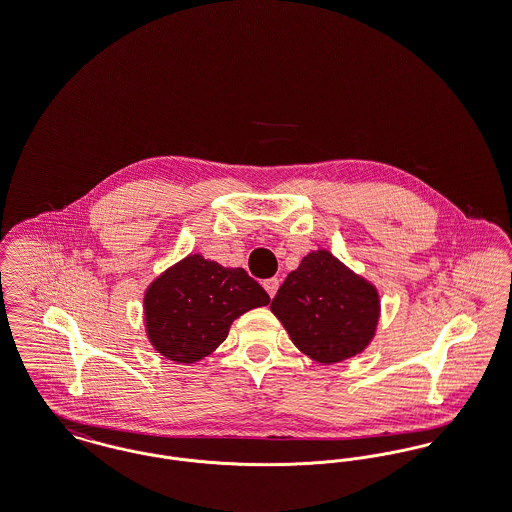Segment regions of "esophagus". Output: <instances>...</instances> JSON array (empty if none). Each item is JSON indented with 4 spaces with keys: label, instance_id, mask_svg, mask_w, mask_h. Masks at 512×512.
Here are the masks:
<instances>
[{
    "label": "esophagus",
    "instance_id": "obj_1",
    "mask_svg": "<svg viewBox=\"0 0 512 512\" xmlns=\"http://www.w3.org/2000/svg\"><path fill=\"white\" fill-rule=\"evenodd\" d=\"M278 284H280V282H278V278H268V280L263 282V286H265V290H267L270 297H274L276 292H278Z\"/></svg>",
    "mask_w": 512,
    "mask_h": 512
}]
</instances>
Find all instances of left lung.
Listing matches in <instances>:
<instances>
[{
  "mask_svg": "<svg viewBox=\"0 0 512 512\" xmlns=\"http://www.w3.org/2000/svg\"><path fill=\"white\" fill-rule=\"evenodd\" d=\"M293 345L320 365L361 355L380 322V293L328 249L309 251L270 303Z\"/></svg>",
  "mask_w": 512,
  "mask_h": 512,
  "instance_id": "1",
  "label": "left lung"
}]
</instances>
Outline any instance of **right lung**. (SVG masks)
I'll list each match as a JSON object with an SVG mask.
<instances>
[{
	"instance_id": "1",
	"label": "right lung",
	"mask_w": 512,
	"mask_h": 512,
	"mask_svg": "<svg viewBox=\"0 0 512 512\" xmlns=\"http://www.w3.org/2000/svg\"><path fill=\"white\" fill-rule=\"evenodd\" d=\"M268 303V293L244 268L190 253L146 288L147 340L165 359L197 363L226 340L236 318Z\"/></svg>"
}]
</instances>
